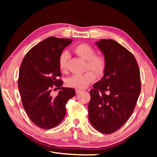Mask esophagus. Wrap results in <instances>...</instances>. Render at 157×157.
<instances>
[{
  "label": "esophagus",
  "mask_w": 157,
  "mask_h": 157,
  "mask_svg": "<svg viewBox=\"0 0 157 157\" xmlns=\"http://www.w3.org/2000/svg\"><path fill=\"white\" fill-rule=\"evenodd\" d=\"M75 91H76V94H79V93L81 92V90H79V89H75Z\"/></svg>",
  "instance_id": "1"
}]
</instances>
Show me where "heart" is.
<instances>
[{"label": "heart", "mask_w": 157, "mask_h": 157, "mask_svg": "<svg viewBox=\"0 0 157 157\" xmlns=\"http://www.w3.org/2000/svg\"><path fill=\"white\" fill-rule=\"evenodd\" d=\"M74 50L79 57L86 60L85 69L88 71L82 75H74L66 79L68 86L76 89H84L89 84L94 82L95 75L101 77L105 73L107 68V61L104 55L95 54V50L87 44H80L76 46ZM69 55L67 50H63L58 59L59 69L62 71L67 70V62Z\"/></svg>", "instance_id": "heart-1"}]
</instances>
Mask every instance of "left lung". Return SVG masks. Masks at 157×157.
Wrapping results in <instances>:
<instances>
[{"label":"left lung","instance_id":"obj_1","mask_svg":"<svg viewBox=\"0 0 157 157\" xmlns=\"http://www.w3.org/2000/svg\"><path fill=\"white\" fill-rule=\"evenodd\" d=\"M107 61L103 78L90 91L89 119L109 134L118 130L134 110L141 89L139 67L132 52L112 39L96 42Z\"/></svg>","mask_w":157,"mask_h":157}]
</instances>
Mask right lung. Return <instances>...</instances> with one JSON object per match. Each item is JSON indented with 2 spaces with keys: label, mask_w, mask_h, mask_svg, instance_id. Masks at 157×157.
<instances>
[{
  "label": "right lung",
  "mask_w": 157,
  "mask_h": 157,
  "mask_svg": "<svg viewBox=\"0 0 157 157\" xmlns=\"http://www.w3.org/2000/svg\"><path fill=\"white\" fill-rule=\"evenodd\" d=\"M71 42L70 39L48 37L32 48L21 64L18 87L21 102L32 122L40 128L58 125L65 116L66 103L75 95V89L62 86L63 81L58 79L62 76L59 57ZM55 87L60 91L52 97Z\"/></svg>",
  "instance_id": "1"
}]
</instances>
